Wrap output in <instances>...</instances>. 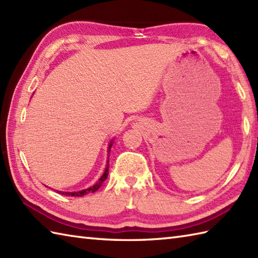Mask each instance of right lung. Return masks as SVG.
<instances>
[{"instance_id":"1","label":"right lung","mask_w":258,"mask_h":258,"mask_svg":"<svg viewBox=\"0 0 258 258\" xmlns=\"http://www.w3.org/2000/svg\"><path fill=\"white\" fill-rule=\"evenodd\" d=\"M113 142H114V140H112L111 142H109L108 149H107V154H109V152H111V147L113 145ZM108 158H109V155L107 156V163H106L105 171H104V173H103L102 176L100 177V179L97 180V183L95 185H93L92 187H89V188H86V189H82V190H79V191H61V190H57V193L58 194H62V195H67V196H79V197L80 196H84V195L89 194V193H94V191H96L98 188L101 187L102 184L104 183V180H105L107 178V176H108V166H109Z\"/></svg>"}]
</instances>
